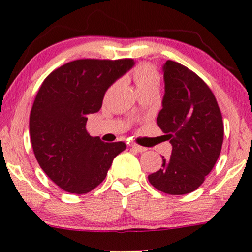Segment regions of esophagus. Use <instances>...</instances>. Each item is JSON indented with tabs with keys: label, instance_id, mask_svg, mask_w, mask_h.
Returning <instances> with one entry per match:
<instances>
[{
	"label": "esophagus",
	"instance_id": "esophagus-1",
	"mask_svg": "<svg viewBox=\"0 0 252 252\" xmlns=\"http://www.w3.org/2000/svg\"><path fill=\"white\" fill-rule=\"evenodd\" d=\"M129 147H130V149L135 150V151H137V153H143V151L147 150L146 147H141V146H139V144H136V143H130Z\"/></svg>",
	"mask_w": 252,
	"mask_h": 252
}]
</instances>
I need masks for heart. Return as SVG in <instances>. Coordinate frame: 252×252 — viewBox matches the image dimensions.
<instances>
[{"instance_id": "1", "label": "heart", "mask_w": 252, "mask_h": 252, "mask_svg": "<svg viewBox=\"0 0 252 252\" xmlns=\"http://www.w3.org/2000/svg\"><path fill=\"white\" fill-rule=\"evenodd\" d=\"M134 82L141 95L149 92H158L160 86V74L156 67L150 63H140L134 67L132 72ZM119 85V81H115L105 93V98L112 94Z\"/></svg>"}]
</instances>
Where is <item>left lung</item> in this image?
<instances>
[{
  "mask_svg": "<svg viewBox=\"0 0 252 252\" xmlns=\"http://www.w3.org/2000/svg\"><path fill=\"white\" fill-rule=\"evenodd\" d=\"M165 95L157 118L172 144L161 168L148 180L168 195L194 191L217 163L223 141L222 116L209 86L173 61L164 65Z\"/></svg>",
  "mask_w": 252,
  "mask_h": 252,
  "instance_id": "obj_1",
  "label": "left lung"
}]
</instances>
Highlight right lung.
I'll use <instances>...</instances> for the list:
<instances>
[{
    "label": "right lung",
    "instance_id": "add662e5",
    "mask_svg": "<svg viewBox=\"0 0 252 252\" xmlns=\"http://www.w3.org/2000/svg\"><path fill=\"white\" fill-rule=\"evenodd\" d=\"M134 65L132 58H86L62 65L44 79L30 115V135L41 168L58 187L87 194L104 180L126 144L103 142L86 129L110 86Z\"/></svg>",
    "mask_w": 252,
    "mask_h": 252
}]
</instances>
